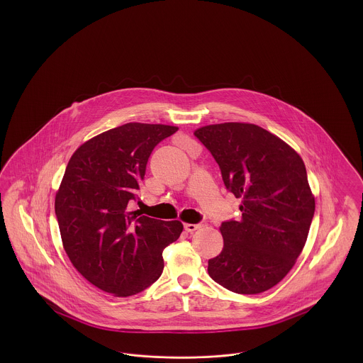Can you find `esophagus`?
<instances>
[{
    "label": "esophagus",
    "instance_id": "obj_1",
    "mask_svg": "<svg viewBox=\"0 0 363 363\" xmlns=\"http://www.w3.org/2000/svg\"><path fill=\"white\" fill-rule=\"evenodd\" d=\"M184 227H185V230H186L188 233H193V231L199 230V228L201 227V225H200V223H199V225H191V223H185V225H184Z\"/></svg>",
    "mask_w": 363,
    "mask_h": 363
}]
</instances>
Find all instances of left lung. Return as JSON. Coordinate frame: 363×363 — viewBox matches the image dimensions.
Masks as SVG:
<instances>
[{
  "instance_id": "left-lung-1",
  "label": "left lung",
  "mask_w": 363,
  "mask_h": 363,
  "mask_svg": "<svg viewBox=\"0 0 363 363\" xmlns=\"http://www.w3.org/2000/svg\"><path fill=\"white\" fill-rule=\"evenodd\" d=\"M220 167L225 188L241 199L242 219L219 227L223 249L208 274L237 294H259L286 277L301 255L315 201L299 154L281 138L246 122L194 130Z\"/></svg>"
}]
</instances>
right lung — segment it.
<instances>
[{"mask_svg":"<svg viewBox=\"0 0 363 363\" xmlns=\"http://www.w3.org/2000/svg\"><path fill=\"white\" fill-rule=\"evenodd\" d=\"M177 126L129 122L83 143L55 193V215L70 262L114 296H130L162 275L163 249L184 230L129 211L148 157Z\"/></svg>","mask_w":363,"mask_h":363,"instance_id":"right-lung-1","label":"right lung"}]
</instances>
